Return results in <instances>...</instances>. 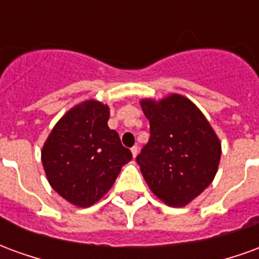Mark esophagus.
Returning a JSON list of instances; mask_svg holds the SVG:
<instances>
[{"label":"esophagus","mask_w":259,"mask_h":259,"mask_svg":"<svg viewBox=\"0 0 259 259\" xmlns=\"http://www.w3.org/2000/svg\"><path fill=\"white\" fill-rule=\"evenodd\" d=\"M130 151H132V154H133V157H137V154H139V147L135 146V147H132L130 148Z\"/></svg>","instance_id":"1"}]
</instances>
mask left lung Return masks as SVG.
Segmentation results:
<instances>
[{
  "label": "left lung",
  "instance_id": "left-lung-1",
  "mask_svg": "<svg viewBox=\"0 0 259 259\" xmlns=\"http://www.w3.org/2000/svg\"><path fill=\"white\" fill-rule=\"evenodd\" d=\"M150 139L136 161L147 185L170 206H185L215 178L221 143L205 116L179 94L143 100Z\"/></svg>",
  "mask_w": 259,
  "mask_h": 259
}]
</instances>
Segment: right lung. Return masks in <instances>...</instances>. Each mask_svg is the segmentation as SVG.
Here are the masks:
<instances>
[{"label": "right lung", "mask_w": 259, "mask_h": 259, "mask_svg": "<svg viewBox=\"0 0 259 259\" xmlns=\"http://www.w3.org/2000/svg\"><path fill=\"white\" fill-rule=\"evenodd\" d=\"M108 119L107 105L83 102L61 118L42 147L41 161L48 182L70 204L93 205L133 158L118 133L108 127Z\"/></svg>", "instance_id": "add662e5"}]
</instances>
